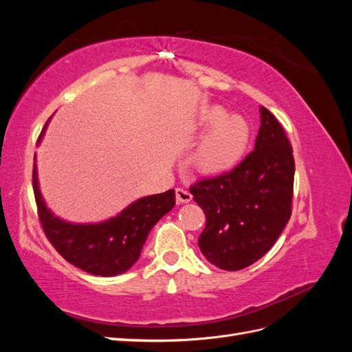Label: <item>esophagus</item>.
Here are the masks:
<instances>
[{"instance_id":"1","label":"esophagus","mask_w":352,"mask_h":352,"mask_svg":"<svg viewBox=\"0 0 352 352\" xmlns=\"http://www.w3.org/2000/svg\"><path fill=\"white\" fill-rule=\"evenodd\" d=\"M175 192H176V199H177V202H189L190 199H192V194H190L188 189L176 188Z\"/></svg>"}]
</instances>
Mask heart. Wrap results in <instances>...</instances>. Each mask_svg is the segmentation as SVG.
Segmentation results:
<instances>
[{"label": "heart", "instance_id": "1", "mask_svg": "<svg viewBox=\"0 0 352 352\" xmlns=\"http://www.w3.org/2000/svg\"><path fill=\"white\" fill-rule=\"evenodd\" d=\"M199 129H211L198 145L194 163L199 173L217 176L241 163L251 142V126L242 116H228L219 105L201 111Z\"/></svg>", "mask_w": 352, "mask_h": 352}]
</instances>
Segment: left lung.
Instances as JSON below:
<instances>
[{
    "label": "left lung",
    "instance_id": "8db88e82",
    "mask_svg": "<svg viewBox=\"0 0 352 352\" xmlns=\"http://www.w3.org/2000/svg\"><path fill=\"white\" fill-rule=\"evenodd\" d=\"M260 113L254 151L230 172L189 188L207 219L199 250L221 270H242L260 260L292 212V145L278 119L264 107Z\"/></svg>",
    "mask_w": 352,
    "mask_h": 352
}]
</instances>
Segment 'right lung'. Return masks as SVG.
<instances>
[{
	"label": "right lung",
	"instance_id": "right-lung-1",
	"mask_svg": "<svg viewBox=\"0 0 352 352\" xmlns=\"http://www.w3.org/2000/svg\"><path fill=\"white\" fill-rule=\"evenodd\" d=\"M42 129L38 141L44 133ZM32 185L38 219L52 247L78 269L97 276H116L129 270L140 258L148 233L175 207V190L135 201L119 216L98 225H72L52 216L42 199L34 164Z\"/></svg>",
	"mask_w": 352,
	"mask_h": 352
}]
</instances>
